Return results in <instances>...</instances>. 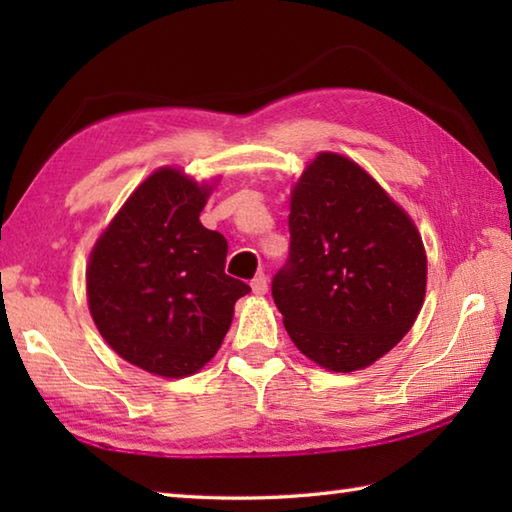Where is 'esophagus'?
<instances>
[{
  "label": "esophagus",
  "mask_w": 512,
  "mask_h": 512,
  "mask_svg": "<svg viewBox=\"0 0 512 512\" xmlns=\"http://www.w3.org/2000/svg\"><path fill=\"white\" fill-rule=\"evenodd\" d=\"M250 288H253L255 295H266L268 292V279L264 273H259L253 277V281H250Z\"/></svg>",
  "instance_id": "34e87169"
}]
</instances>
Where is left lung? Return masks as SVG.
<instances>
[{"label": "left lung", "instance_id": "1", "mask_svg": "<svg viewBox=\"0 0 512 512\" xmlns=\"http://www.w3.org/2000/svg\"><path fill=\"white\" fill-rule=\"evenodd\" d=\"M273 299L292 343L332 372L378 361L424 301L427 255L409 215L356 162L319 154L290 200Z\"/></svg>", "mask_w": 512, "mask_h": 512}]
</instances>
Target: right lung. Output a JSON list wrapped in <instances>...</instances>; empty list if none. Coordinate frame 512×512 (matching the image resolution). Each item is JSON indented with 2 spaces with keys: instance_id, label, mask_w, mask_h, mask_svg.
<instances>
[{
  "instance_id": "right-lung-1",
  "label": "right lung",
  "mask_w": 512,
  "mask_h": 512,
  "mask_svg": "<svg viewBox=\"0 0 512 512\" xmlns=\"http://www.w3.org/2000/svg\"><path fill=\"white\" fill-rule=\"evenodd\" d=\"M206 195L178 169L151 173L90 257L96 328L118 356L165 378L195 374L211 361L235 301L250 292L224 273V235L200 222Z\"/></svg>"
}]
</instances>
